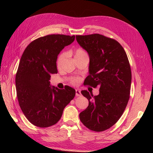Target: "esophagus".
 Returning a JSON list of instances; mask_svg holds the SVG:
<instances>
[{
	"label": "esophagus",
	"instance_id": "esophagus-1",
	"mask_svg": "<svg viewBox=\"0 0 153 153\" xmlns=\"http://www.w3.org/2000/svg\"><path fill=\"white\" fill-rule=\"evenodd\" d=\"M81 92H80L79 90H76V97H80L81 96Z\"/></svg>",
	"mask_w": 153,
	"mask_h": 153
}]
</instances>
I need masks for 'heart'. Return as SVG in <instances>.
Segmentation results:
<instances>
[{
  "label": "heart",
  "mask_w": 153,
  "mask_h": 153,
  "mask_svg": "<svg viewBox=\"0 0 153 153\" xmlns=\"http://www.w3.org/2000/svg\"><path fill=\"white\" fill-rule=\"evenodd\" d=\"M87 55L86 52H85L84 50H82L81 48H78L75 51V54H74V59L77 58V57H79V56H86ZM65 58V53H61L60 55L59 56L57 61H56V64H57V66L59 67L61 65L62 62L63 61L64 59ZM79 82V79L77 78H74L73 80H72V83L74 84H77V83Z\"/></svg>",
  "instance_id": "obj_1"
}]
</instances>
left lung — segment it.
<instances>
[{
  "label": "left lung",
  "mask_w": 153,
  "mask_h": 153,
  "mask_svg": "<svg viewBox=\"0 0 153 153\" xmlns=\"http://www.w3.org/2000/svg\"><path fill=\"white\" fill-rule=\"evenodd\" d=\"M76 40L90 58L85 84L99 88L97 96L81 92L88 107L79 113V120L90 130L105 131L120 120L128 105L131 82L128 56L117 41L98 33L76 36Z\"/></svg>",
  "instance_id": "8db88e82"
}]
</instances>
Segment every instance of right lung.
Listing matches in <instances>:
<instances>
[{"mask_svg": "<svg viewBox=\"0 0 153 153\" xmlns=\"http://www.w3.org/2000/svg\"><path fill=\"white\" fill-rule=\"evenodd\" d=\"M75 36L47 35L33 40L21 57L15 76L17 97L21 109L31 123L40 128L55 125L65 107L76 95L67 86H51V74H57L60 52L74 42Z\"/></svg>", "mask_w": 153, "mask_h": 153, "instance_id": "add662e5", "label": "right lung"}]
</instances>
